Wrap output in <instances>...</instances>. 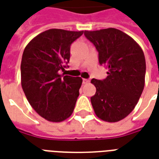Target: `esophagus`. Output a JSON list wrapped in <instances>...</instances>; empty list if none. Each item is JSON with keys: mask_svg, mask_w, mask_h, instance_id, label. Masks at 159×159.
I'll return each mask as SVG.
<instances>
[{"mask_svg": "<svg viewBox=\"0 0 159 159\" xmlns=\"http://www.w3.org/2000/svg\"><path fill=\"white\" fill-rule=\"evenodd\" d=\"M89 82H90V81H89V79H85V78H84V79H83V84H87V83H89Z\"/></svg>", "mask_w": 159, "mask_h": 159, "instance_id": "esophagus-1", "label": "esophagus"}]
</instances>
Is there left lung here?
<instances>
[{
  "mask_svg": "<svg viewBox=\"0 0 159 159\" xmlns=\"http://www.w3.org/2000/svg\"><path fill=\"white\" fill-rule=\"evenodd\" d=\"M84 34L96 47L99 64L108 68L105 79L91 80L96 88L91 97L93 110L102 120L120 121L133 110L144 89V53L132 38L114 28Z\"/></svg>",
  "mask_w": 159,
  "mask_h": 159,
  "instance_id": "obj_1",
  "label": "left lung"
}]
</instances>
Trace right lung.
<instances>
[{
	"label": "right lung",
	"mask_w": 159,
	"mask_h": 159,
	"mask_svg": "<svg viewBox=\"0 0 159 159\" xmlns=\"http://www.w3.org/2000/svg\"><path fill=\"white\" fill-rule=\"evenodd\" d=\"M83 31L51 29L38 34L23 51L21 83L32 108L47 120L61 122L73 112L83 79L61 75L70 46Z\"/></svg>",
	"instance_id": "obj_1"
}]
</instances>
